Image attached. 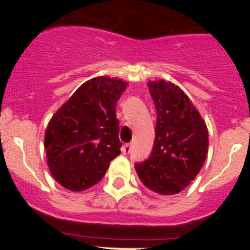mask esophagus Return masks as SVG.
I'll list each match as a JSON object with an SVG mask.
<instances>
[{
  "label": "esophagus",
  "instance_id": "1",
  "mask_svg": "<svg viewBox=\"0 0 250 250\" xmlns=\"http://www.w3.org/2000/svg\"><path fill=\"white\" fill-rule=\"evenodd\" d=\"M130 151H132V145H130V144H125V145L122 146V152L125 153V155L129 153Z\"/></svg>",
  "mask_w": 250,
  "mask_h": 250
}]
</instances>
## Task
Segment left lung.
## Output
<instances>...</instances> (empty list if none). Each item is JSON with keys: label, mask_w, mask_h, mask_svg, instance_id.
<instances>
[{"label": "left lung", "mask_w": 250, "mask_h": 250, "mask_svg": "<svg viewBox=\"0 0 250 250\" xmlns=\"http://www.w3.org/2000/svg\"><path fill=\"white\" fill-rule=\"evenodd\" d=\"M157 111L148 158L135 163L141 183L160 195H175L197 176L208 152V129L188 95L172 82H148Z\"/></svg>", "instance_id": "left-lung-1"}]
</instances>
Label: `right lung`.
Segmentation results:
<instances>
[{"mask_svg":"<svg viewBox=\"0 0 250 250\" xmlns=\"http://www.w3.org/2000/svg\"><path fill=\"white\" fill-rule=\"evenodd\" d=\"M125 88L127 82L117 78H92L50 118L47 163L62 188L75 192L92 188L121 153L116 104Z\"/></svg>","mask_w":250,"mask_h":250,"instance_id":"add662e5","label":"right lung"}]
</instances>
